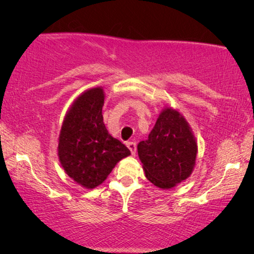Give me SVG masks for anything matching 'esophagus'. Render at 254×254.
<instances>
[{
	"label": "esophagus",
	"instance_id": "1",
	"mask_svg": "<svg viewBox=\"0 0 254 254\" xmlns=\"http://www.w3.org/2000/svg\"><path fill=\"white\" fill-rule=\"evenodd\" d=\"M126 144H127L128 149H129V150H130L131 155H135V154H136V143H135V142H131V141H129V142H127Z\"/></svg>",
	"mask_w": 254,
	"mask_h": 254
}]
</instances>
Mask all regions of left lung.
<instances>
[{"label":"left lung","mask_w":254,"mask_h":254,"mask_svg":"<svg viewBox=\"0 0 254 254\" xmlns=\"http://www.w3.org/2000/svg\"><path fill=\"white\" fill-rule=\"evenodd\" d=\"M197 145L189 124L172 109L159 114L147 140L137 144V152L149 182L159 189H172L182 183L195 164Z\"/></svg>","instance_id":"left-lung-1"}]
</instances>
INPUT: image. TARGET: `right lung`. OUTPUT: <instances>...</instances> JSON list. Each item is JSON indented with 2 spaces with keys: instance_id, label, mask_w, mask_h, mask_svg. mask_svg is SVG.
<instances>
[{
  "instance_id": "1",
  "label": "right lung",
  "mask_w": 254,
  "mask_h": 254,
  "mask_svg": "<svg viewBox=\"0 0 254 254\" xmlns=\"http://www.w3.org/2000/svg\"><path fill=\"white\" fill-rule=\"evenodd\" d=\"M104 92L93 88L82 93L64 118L59 138V158L67 175L85 189L107 178L130 150L111 136L103 121Z\"/></svg>"
}]
</instances>
